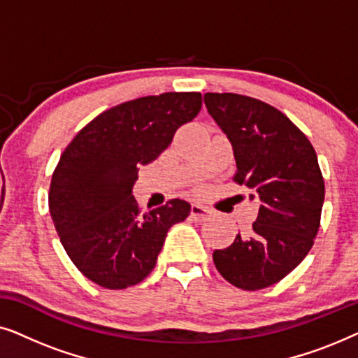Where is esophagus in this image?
Masks as SVG:
<instances>
[{"mask_svg": "<svg viewBox=\"0 0 358 358\" xmlns=\"http://www.w3.org/2000/svg\"><path fill=\"white\" fill-rule=\"evenodd\" d=\"M190 217H192L195 222H205V220H208L210 217V210L199 203H192V207H190Z\"/></svg>", "mask_w": 358, "mask_h": 358, "instance_id": "1", "label": "esophagus"}]
</instances>
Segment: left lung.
I'll list each match as a JSON object with an SVG mask.
<instances>
[{
  "label": "left lung",
  "instance_id": "8db88e82",
  "mask_svg": "<svg viewBox=\"0 0 358 358\" xmlns=\"http://www.w3.org/2000/svg\"><path fill=\"white\" fill-rule=\"evenodd\" d=\"M205 106L231 141L233 180L252 190L259 213L251 233L217 249L213 262L241 290L280 282L310 252L324 202L316 151L288 117L267 102L234 92H207Z\"/></svg>",
  "mask_w": 358,
  "mask_h": 358
}]
</instances>
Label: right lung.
<instances>
[{
  "label": "right lung",
  "mask_w": 358,
  "mask_h": 358,
  "mask_svg": "<svg viewBox=\"0 0 358 358\" xmlns=\"http://www.w3.org/2000/svg\"><path fill=\"white\" fill-rule=\"evenodd\" d=\"M202 109L200 92H164L107 109L78 131L53 171L48 208L68 257L109 290L150 275L173 224L190 205L173 199L143 212L131 195L138 168L155 161Z\"/></svg>",
  "instance_id": "right-lung-1"
}]
</instances>
